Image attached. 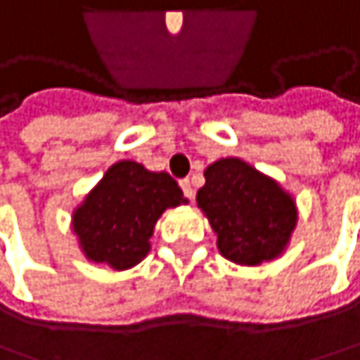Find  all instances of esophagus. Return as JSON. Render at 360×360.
Returning a JSON list of instances; mask_svg holds the SVG:
<instances>
[{"label":"esophagus","mask_w":360,"mask_h":360,"mask_svg":"<svg viewBox=\"0 0 360 360\" xmlns=\"http://www.w3.org/2000/svg\"><path fill=\"white\" fill-rule=\"evenodd\" d=\"M179 186H181L186 198H190V200L194 198V188H192V181H190V179H181V181H179Z\"/></svg>","instance_id":"obj_1"}]
</instances>
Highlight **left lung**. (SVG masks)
<instances>
[{"instance_id":"left-lung-1","label":"left lung","mask_w":360,"mask_h":360,"mask_svg":"<svg viewBox=\"0 0 360 360\" xmlns=\"http://www.w3.org/2000/svg\"><path fill=\"white\" fill-rule=\"evenodd\" d=\"M205 179L196 202L217 234L219 253L240 266L281 257L297 224L291 194L240 158L213 162Z\"/></svg>"}]
</instances>
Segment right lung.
Wrapping results in <instances>:
<instances>
[{
	"label": "right lung",
	"instance_id": "obj_1",
	"mask_svg": "<svg viewBox=\"0 0 360 360\" xmlns=\"http://www.w3.org/2000/svg\"><path fill=\"white\" fill-rule=\"evenodd\" d=\"M168 172H151L132 160L115 162L73 211L82 253L111 270H128L149 253L153 226L166 209L186 205Z\"/></svg>",
	"mask_w": 360,
	"mask_h": 360
}]
</instances>
